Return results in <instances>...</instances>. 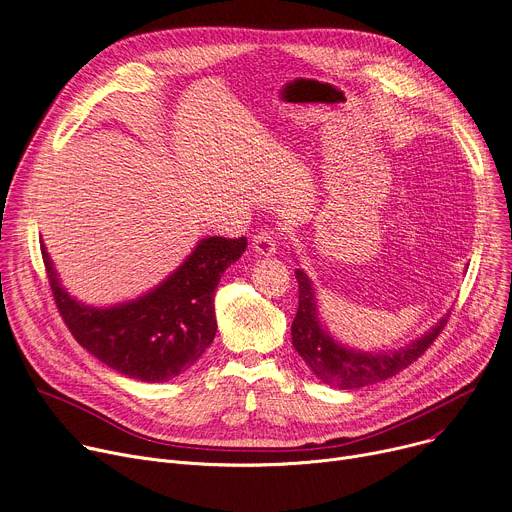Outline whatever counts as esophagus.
I'll list each match as a JSON object with an SVG mask.
<instances>
[{
	"mask_svg": "<svg viewBox=\"0 0 512 512\" xmlns=\"http://www.w3.org/2000/svg\"><path fill=\"white\" fill-rule=\"evenodd\" d=\"M252 248L258 256H273L277 252V237L273 231H260L252 239Z\"/></svg>",
	"mask_w": 512,
	"mask_h": 512,
	"instance_id": "obj_1",
	"label": "esophagus"
}]
</instances>
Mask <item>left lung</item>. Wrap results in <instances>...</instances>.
<instances>
[{
  "label": "left lung",
  "mask_w": 512,
  "mask_h": 512,
  "mask_svg": "<svg viewBox=\"0 0 512 512\" xmlns=\"http://www.w3.org/2000/svg\"><path fill=\"white\" fill-rule=\"evenodd\" d=\"M296 279L300 300L296 319L291 323V342L316 379L339 389H358L398 375L433 344L450 316L446 312L429 331L398 350H354L337 342L323 325L312 279L302 269H296Z\"/></svg>",
  "instance_id": "obj_1"
}]
</instances>
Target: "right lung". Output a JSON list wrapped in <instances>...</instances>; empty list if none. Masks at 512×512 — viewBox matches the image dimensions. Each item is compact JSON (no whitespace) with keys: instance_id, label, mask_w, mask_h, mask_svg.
Listing matches in <instances>:
<instances>
[{"instance_id":"obj_1","label":"right lung","mask_w":512,"mask_h":512,"mask_svg":"<svg viewBox=\"0 0 512 512\" xmlns=\"http://www.w3.org/2000/svg\"><path fill=\"white\" fill-rule=\"evenodd\" d=\"M248 239L206 237L162 283L135 300L91 306L70 296L41 243L54 300L77 342L110 369L145 383L185 373L216 335L214 289Z\"/></svg>"}]
</instances>
